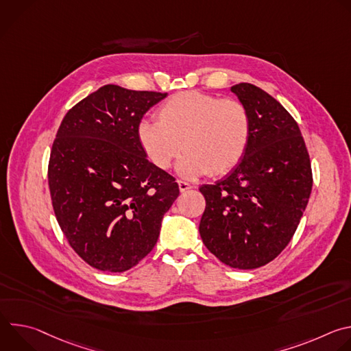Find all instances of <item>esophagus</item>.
Returning a JSON list of instances; mask_svg holds the SVG:
<instances>
[{"label": "esophagus", "instance_id": "1", "mask_svg": "<svg viewBox=\"0 0 351 351\" xmlns=\"http://www.w3.org/2000/svg\"><path fill=\"white\" fill-rule=\"evenodd\" d=\"M178 184H179V190L183 193V191H187L189 189H193V186L187 182H183V180H178Z\"/></svg>", "mask_w": 351, "mask_h": 351}]
</instances>
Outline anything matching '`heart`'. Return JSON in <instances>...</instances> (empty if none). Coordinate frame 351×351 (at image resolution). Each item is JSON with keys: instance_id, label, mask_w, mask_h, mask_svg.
<instances>
[{"instance_id": "obj_1", "label": "heart", "mask_w": 351, "mask_h": 351, "mask_svg": "<svg viewBox=\"0 0 351 351\" xmlns=\"http://www.w3.org/2000/svg\"><path fill=\"white\" fill-rule=\"evenodd\" d=\"M250 133L248 117L236 99L184 91L175 94L157 111V122L143 121L138 141L160 169L178 162L180 176L194 179L210 173L219 176L241 160Z\"/></svg>"}]
</instances>
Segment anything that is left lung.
<instances>
[{"label":"left lung","mask_w":351,"mask_h":351,"mask_svg":"<svg viewBox=\"0 0 351 351\" xmlns=\"http://www.w3.org/2000/svg\"><path fill=\"white\" fill-rule=\"evenodd\" d=\"M230 91L247 112L248 141L226 176L199 187L206 211L198 230L219 261L256 269L291 240L308 203L313 173L302 132L282 104L250 83Z\"/></svg>","instance_id":"obj_1"}]
</instances>
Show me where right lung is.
Returning a JSON list of instances; mask_svg holds the SVG:
<instances>
[{"label":"right lung","instance_id":"right-lung-1","mask_svg":"<svg viewBox=\"0 0 351 351\" xmlns=\"http://www.w3.org/2000/svg\"><path fill=\"white\" fill-rule=\"evenodd\" d=\"M167 93L99 87L65 115L48 184L57 221L77 256L125 272L154 248L179 195L175 178L147 160L137 128Z\"/></svg>","mask_w":351,"mask_h":351}]
</instances>
